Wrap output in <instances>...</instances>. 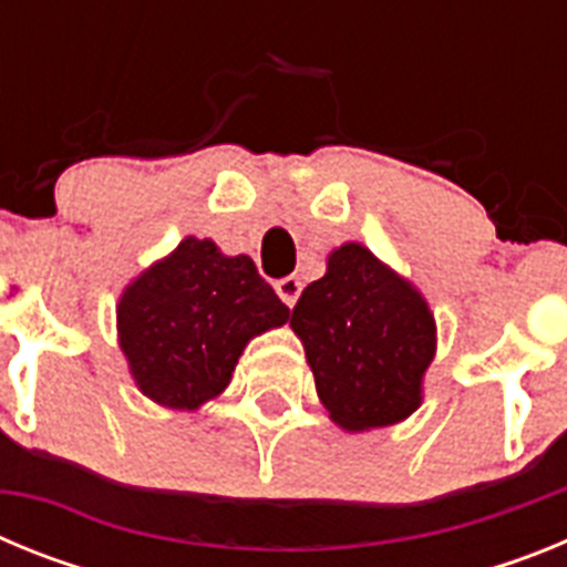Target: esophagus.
I'll use <instances>...</instances> for the list:
<instances>
[{
    "label": "esophagus",
    "mask_w": 567,
    "mask_h": 567,
    "mask_svg": "<svg viewBox=\"0 0 567 567\" xmlns=\"http://www.w3.org/2000/svg\"><path fill=\"white\" fill-rule=\"evenodd\" d=\"M275 292H278V298L284 300L289 309H292L295 300H298V295H300V280L295 278V275H287V278L275 280Z\"/></svg>",
    "instance_id": "obj_1"
}]
</instances>
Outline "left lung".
I'll list each match as a JSON object with an SVG mask.
<instances>
[{
  "label": "left lung",
  "instance_id": "left-lung-1",
  "mask_svg": "<svg viewBox=\"0 0 567 567\" xmlns=\"http://www.w3.org/2000/svg\"><path fill=\"white\" fill-rule=\"evenodd\" d=\"M289 327L303 340L320 403L346 432L400 423L423 403L434 315L363 244L329 255L327 275L300 292Z\"/></svg>",
  "mask_w": 567,
  "mask_h": 567
}]
</instances>
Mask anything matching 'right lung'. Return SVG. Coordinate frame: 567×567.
<instances>
[{"mask_svg": "<svg viewBox=\"0 0 567 567\" xmlns=\"http://www.w3.org/2000/svg\"><path fill=\"white\" fill-rule=\"evenodd\" d=\"M118 346L135 385L153 403L195 412L229 385L244 346L284 327L287 303L249 255L184 238L144 269L118 300Z\"/></svg>", "mask_w": 567, "mask_h": 567, "instance_id": "right-lung-1", "label": "right lung"}]
</instances>
